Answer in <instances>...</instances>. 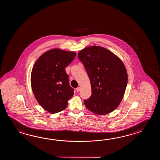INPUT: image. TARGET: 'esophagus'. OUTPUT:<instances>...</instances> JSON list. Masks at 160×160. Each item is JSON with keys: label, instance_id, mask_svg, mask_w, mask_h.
<instances>
[{"label": "esophagus", "instance_id": "esophagus-1", "mask_svg": "<svg viewBox=\"0 0 160 160\" xmlns=\"http://www.w3.org/2000/svg\"><path fill=\"white\" fill-rule=\"evenodd\" d=\"M76 90H77V92H78L81 91V88H76Z\"/></svg>", "mask_w": 160, "mask_h": 160}]
</instances>
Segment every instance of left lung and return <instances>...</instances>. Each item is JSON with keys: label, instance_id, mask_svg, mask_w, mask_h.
Returning <instances> with one entry per match:
<instances>
[{"label": "left lung", "instance_id": "left-lung-1", "mask_svg": "<svg viewBox=\"0 0 160 160\" xmlns=\"http://www.w3.org/2000/svg\"><path fill=\"white\" fill-rule=\"evenodd\" d=\"M91 83L92 94L84 100L92 112L105 115L112 112L122 101L128 83L122 62L105 48L90 46L78 53Z\"/></svg>", "mask_w": 160, "mask_h": 160}]
</instances>
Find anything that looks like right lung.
Segmentation results:
<instances>
[{
	"label": "right lung",
	"mask_w": 160,
	"mask_h": 160,
	"mask_svg": "<svg viewBox=\"0 0 160 160\" xmlns=\"http://www.w3.org/2000/svg\"><path fill=\"white\" fill-rule=\"evenodd\" d=\"M75 55L74 52L52 49L42 55L34 64L31 75L32 90L38 102L48 112L65 110L74 95L65 68Z\"/></svg>",
	"instance_id": "add662e5"
}]
</instances>
